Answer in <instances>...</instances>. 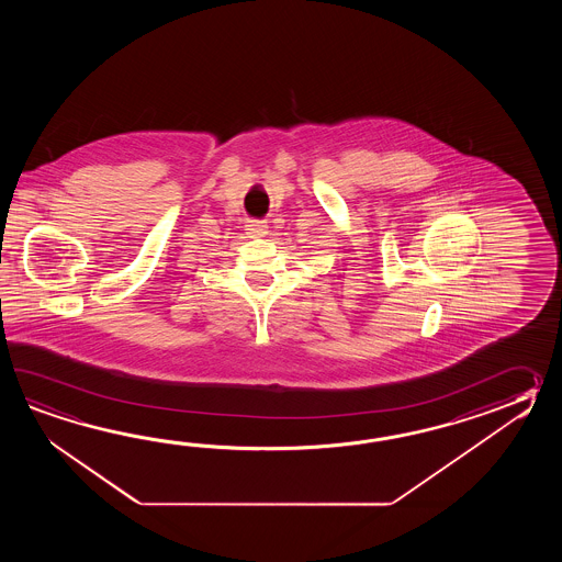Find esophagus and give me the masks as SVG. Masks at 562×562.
Here are the masks:
<instances>
[{
  "label": "esophagus",
  "mask_w": 562,
  "mask_h": 562,
  "mask_svg": "<svg viewBox=\"0 0 562 562\" xmlns=\"http://www.w3.org/2000/svg\"><path fill=\"white\" fill-rule=\"evenodd\" d=\"M247 231H249L251 237H265L269 233V227L265 225L263 221H249Z\"/></svg>",
  "instance_id": "1"
}]
</instances>
